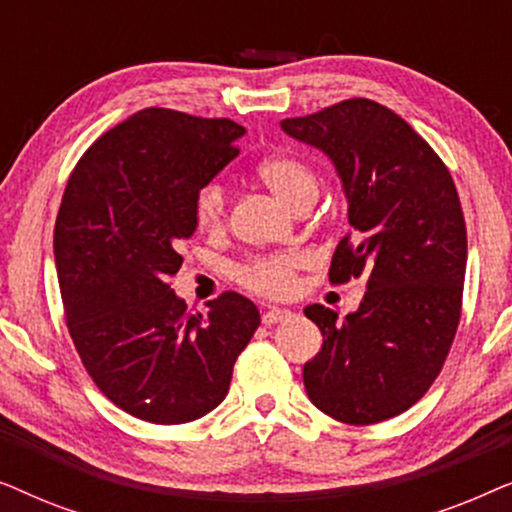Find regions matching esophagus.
<instances>
[{
  "label": "esophagus",
  "mask_w": 512,
  "mask_h": 512,
  "mask_svg": "<svg viewBox=\"0 0 512 512\" xmlns=\"http://www.w3.org/2000/svg\"><path fill=\"white\" fill-rule=\"evenodd\" d=\"M291 317L289 310H279V307H270V310L263 312V324L265 326H275V324H282Z\"/></svg>",
  "instance_id": "34e87169"
}]
</instances>
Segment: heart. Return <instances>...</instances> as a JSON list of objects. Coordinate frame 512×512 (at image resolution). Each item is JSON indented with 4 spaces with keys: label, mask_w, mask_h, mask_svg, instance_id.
<instances>
[{
    "label": "heart",
    "mask_w": 512,
    "mask_h": 512,
    "mask_svg": "<svg viewBox=\"0 0 512 512\" xmlns=\"http://www.w3.org/2000/svg\"><path fill=\"white\" fill-rule=\"evenodd\" d=\"M258 179L268 191L293 212L310 207L317 198V170L296 153H275L256 167ZM195 221L205 233H216L226 223V191L219 184H205L195 195ZM303 265L298 254L256 258L237 270V282L244 289L265 298H286L296 289V272Z\"/></svg>",
    "instance_id": "heart-1"
}]
</instances>
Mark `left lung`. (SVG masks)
Returning <instances> with one entry per match:
<instances>
[{
    "mask_svg": "<svg viewBox=\"0 0 512 512\" xmlns=\"http://www.w3.org/2000/svg\"><path fill=\"white\" fill-rule=\"evenodd\" d=\"M282 130L324 151L342 181L352 233L328 277H366L359 310L342 321L324 305L305 307L324 335L303 368L305 391L338 422H384L429 391L457 333L466 275L457 186L401 116L366 97L286 118Z\"/></svg>",
    "mask_w": 512,
    "mask_h": 512,
    "instance_id": "8db88e82",
    "label": "left lung"
}]
</instances>
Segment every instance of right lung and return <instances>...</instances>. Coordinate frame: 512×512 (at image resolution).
Listing matches in <instances>:
<instances>
[{"label":"right lung","mask_w":512,"mask_h":512,"mask_svg":"<svg viewBox=\"0 0 512 512\" xmlns=\"http://www.w3.org/2000/svg\"><path fill=\"white\" fill-rule=\"evenodd\" d=\"M242 125L149 107L97 139L76 163L53 251L67 328L111 403L151 424L212 412L261 314L235 291L191 314L170 289L191 237L195 195L237 153Z\"/></svg>","instance_id":"add662e5"}]
</instances>
